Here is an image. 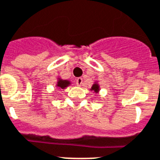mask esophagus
Returning <instances> with one entry per match:
<instances>
[{"instance_id":"1","label":"esophagus","mask_w":160,"mask_h":160,"mask_svg":"<svg viewBox=\"0 0 160 160\" xmlns=\"http://www.w3.org/2000/svg\"><path fill=\"white\" fill-rule=\"evenodd\" d=\"M76 83H77L78 86H82V78H77V80H76Z\"/></svg>"}]
</instances>
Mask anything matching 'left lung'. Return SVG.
<instances>
[{
    "label": "left lung",
    "instance_id": "left-lung-1",
    "mask_svg": "<svg viewBox=\"0 0 160 160\" xmlns=\"http://www.w3.org/2000/svg\"><path fill=\"white\" fill-rule=\"evenodd\" d=\"M90 90H93V92H95V93H98V91H99V86L97 82H95L94 84H93L92 88H90Z\"/></svg>",
    "mask_w": 160,
    "mask_h": 160
}]
</instances>
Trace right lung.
I'll return each mask as SVG.
<instances>
[{
  "label": "right lung",
  "instance_id": "1",
  "mask_svg": "<svg viewBox=\"0 0 160 160\" xmlns=\"http://www.w3.org/2000/svg\"><path fill=\"white\" fill-rule=\"evenodd\" d=\"M70 84H71V82L68 81V80H62V79L59 78L56 86H57L59 88H62V89H64V88L68 87Z\"/></svg>",
  "mask_w": 160,
  "mask_h": 160
}]
</instances>
